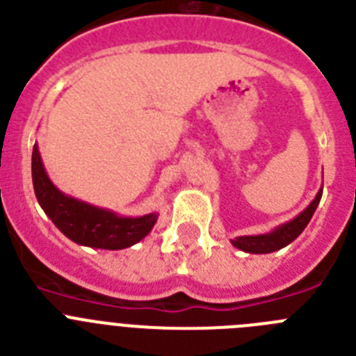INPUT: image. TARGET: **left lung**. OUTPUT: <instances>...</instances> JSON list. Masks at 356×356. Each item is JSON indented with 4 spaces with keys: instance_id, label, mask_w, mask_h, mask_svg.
<instances>
[{
    "instance_id": "obj_1",
    "label": "left lung",
    "mask_w": 356,
    "mask_h": 356,
    "mask_svg": "<svg viewBox=\"0 0 356 356\" xmlns=\"http://www.w3.org/2000/svg\"><path fill=\"white\" fill-rule=\"evenodd\" d=\"M321 196H323V188H319V193L312 200V203L307 207L301 213L291 219V221L284 222V225L276 226L269 234H260V235H242L232 241L237 250L246 251V253L253 254H264V253H273L282 248L289 246L292 241L300 237L301 232L307 228V225L312 219L314 212H316L317 205H319Z\"/></svg>"
}]
</instances>
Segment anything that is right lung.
Here are the masks:
<instances>
[{
	"label": "right lung",
	"instance_id": "1",
	"mask_svg": "<svg viewBox=\"0 0 356 356\" xmlns=\"http://www.w3.org/2000/svg\"><path fill=\"white\" fill-rule=\"evenodd\" d=\"M31 180L40 209L65 237L80 246L124 250L143 241L159 219L156 212L140 217L119 216L118 212L64 194L49 180L37 144L31 153Z\"/></svg>",
	"mask_w": 356,
	"mask_h": 356
}]
</instances>
